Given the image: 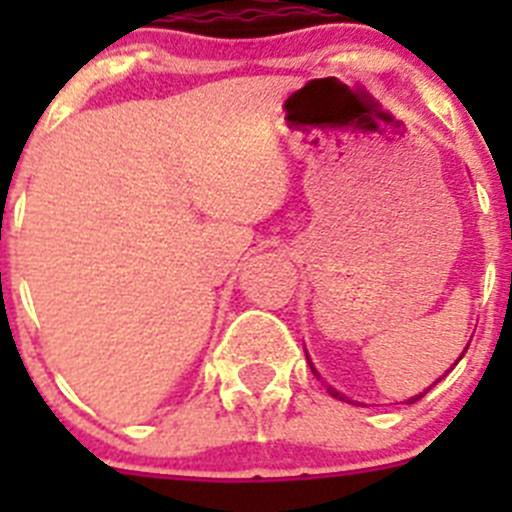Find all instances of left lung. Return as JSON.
<instances>
[{"instance_id": "1", "label": "left lung", "mask_w": 512, "mask_h": 512, "mask_svg": "<svg viewBox=\"0 0 512 512\" xmlns=\"http://www.w3.org/2000/svg\"><path fill=\"white\" fill-rule=\"evenodd\" d=\"M467 348H469V346H467ZM461 356H464V354H461ZM328 392H330V395H333V397H338V400H341V395H338V392H336V390H333V387H328ZM425 392H428V390H425ZM425 392H420V395L410 397V400H408V402H418V400H420V397H423V395H425Z\"/></svg>"}]
</instances>
